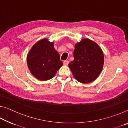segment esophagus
Segmentation results:
<instances>
[{
    "mask_svg": "<svg viewBox=\"0 0 128 128\" xmlns=\"http://www.w3.org/2000/svg\"><path fill=\"white\" fill-rule=\"evenodd\" d=\"M63 64L64 66H68V64H69V62L68 60H64L63 62Z\"/></svg>",
    "mask_w": 128,
    "mask_h": 128,
    "instance_id": "1",
    "label": "esophagus"
}]
</instances>
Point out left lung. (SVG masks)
Here are the masks:
<instances>
[{"label":"left lung","mask_w":128,"mask_h":128,"mask_svg":"<svg viewBox=\"0 0 128 128\" xmlns=\"http://www.w3.org/2000/svg\"><path fill=\"white\" fill-rule=\"evenodd\" d=\"M73 56L74 60L68 66L78 81L88 84L98 78L103 67L104 55L96 43L89 39H83L76 43Z\"/></svg>","instance_id":"obj_1"}]
</instances>
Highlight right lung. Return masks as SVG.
<instances>
[{
    "label": "right lung",
    "instance_id": "add662e5",
    "mask_svg": "<svg viewBox=\"0 0 128 128\" xmlns=\"http://www.w3.org/2000/svg\"><path fill=\"white\" fill-rule=\"evenodd\" d=\"M54 44L48 39H42L36 42L28 54V68L32 74L40 81L53 78L63 64Z\"/></svg>",
    "mask_w": 128,
    "mask_h": 128
}]
</instances>
